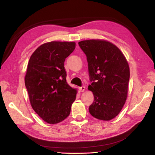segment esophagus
Returning <instances> with one entry per match:
<instances>
[{
    "label": "esophagus",
    "instance_id": "obj_1",
    "mask_svg": "<svg viewBox=\"0 0 155 155\" xmlns=\"http://www.w3.org/2000/svg\"><path fill=\"white\" fill-rule=\"evenodd\" d=\"M79 91H80L81 92H83L84 91H85V87H79Z\"/></svg>",
    "mask_w": 155,
    "mask_h": 155
}]
</instances>
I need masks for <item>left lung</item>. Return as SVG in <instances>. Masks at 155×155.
Wrapping results in <instances>:
<instances>
[{
    "label": "left lung",
    "instance_id": "left-lung-1",
    "mask_svg": "<svg viewBox=\"0 0 155 155\" xmlns=\"http://www.w3.org/2000/svg\"><path fill=\"white\" fill-rule=\"evenodd\" d=\"M85 54L91 81L88 88L94 101L90 114L100 120L109 121L118 115L127 97L129 66L124 54L109 41L90 39L78 43Z\"/></svg>",
    "mask_w": 155,
    "mask_h": 155
}]
</instances>
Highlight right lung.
<instances>
[{
    "mask_svg": "<svg viewBox=\"0 0 155 155\" xmlns=\"http://www.w3.org/2000/svg\"><path fill=\"white\" fill-rule=\"evenodd\" d=\"M76 48L75 42L51 41L32 54L25 78L33 109L46 123L58 124L70 113L77 91L67 82L65 59Z\"/></svg>",
    "mask_w": 155,
    "mask_h": 155,
    "instance_id": "add662e5",
    "label": "right lung"
}]
</instances>
